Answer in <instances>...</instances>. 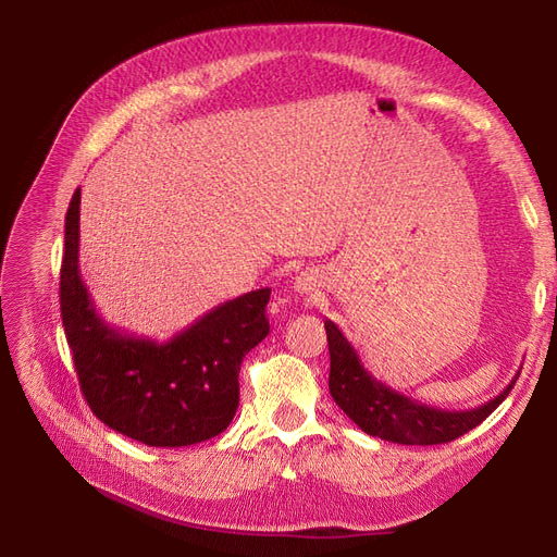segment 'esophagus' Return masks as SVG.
I'll return each instance as SVG.
<instances>
[{"label":"esophagus","mask_w":557,"mask_h":557,"mask_svg":"<svg viewBox=\"0 0 557 557\" xmlns=\"http://www.w3.org/2000/svg\"><path fill=\"white\" fill-rule=\"evenodd\" d=\"M295 288H297V293H311L313 290V278L309 274H299L295 278Z\"/></svg>","instance_id":"1"}]
</instances>
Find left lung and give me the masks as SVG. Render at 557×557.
<instances>
[{
  "label": "left lung",
  "mask_w": 557,
  "mask_h": 557,
  "mask_svg": "<svg viewBox=\"0 0 557 557\" xmlns=\"http://www.w3.org/2000/svg\"><path fill=\"white\" fill-rule=\"evenodd\" d=\"M330 346V395L344 413L369 436L407 446L448 444L481 425L499 404L507 399L518 374L491 401L469 411H444L420 404L393 387L376 381L362 367L356 348L348 344L342 330L325 320Z\"/></svg>",
  "instance_id": "8db88e82"
}]
</instances>
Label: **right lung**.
<instances>
[{
	"label": "right lung",
	"mask_w": 557,
	"mask_h": 557,
	"mask_svg": "<svg viewBox=\"0 0 557 557\" xmlns=\"http://www.w3.org/2000/svg\"><path fill=\"white\" fill-rule=\"evenodd\" d=\"M81 188L64 223L60 311L81 393L111 430L146 446L181 448L207 442L239 407V369L269 334L272 288L211 309L170 342L125 334L104 323L78 274Z\"/></svg>",
	"instance_id": "add662e5"
}]
</instances>
